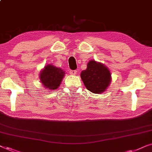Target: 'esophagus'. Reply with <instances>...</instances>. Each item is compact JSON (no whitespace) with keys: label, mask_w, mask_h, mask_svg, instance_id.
<instances>
[{"label":"esophagus","mask_w":152,"mask_h":152,"mask_svg":"<svg viewBox=\"0 0 152 152\" xmlns=\"http://www.w3.org/2000/svg\"><path fill=\"white\" fill-rule=\"evenodd\" d=\"M69 72H70V75H75L77 73V70H70Z\"/></svg>","instance_id":"esophagus-1"}]
</instances>
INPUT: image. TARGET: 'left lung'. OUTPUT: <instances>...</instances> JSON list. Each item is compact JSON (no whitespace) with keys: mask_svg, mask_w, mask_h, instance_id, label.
<instances>
[{"mask_svg":"<svg viewBox=\"0 0 152 152\" xmlns=\"http://www.w3.org/2000/svg\"><path fill=\"white\" fill-rule=\"evenodd\" d=\"M80 76L86 88L96 94L104 92L111 80L109 68L95 60L88 62L86 69L82 70Z\"/></svg>","mask_w":152,"mask_h":152,"instance_id":"8db88e82","label":"left lung"}]
</instances>
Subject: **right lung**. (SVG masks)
Instances as JSON below:
<instances>
[{
    "label": "right lung",
    "mask_w": 152,
    "mask_h": 152,
    "mask_svg": "<svg viewBox=\"0 0 152 152\" xmlns=\"http://www.w3.org/2000/svg\"><path fill=\"white\" fill-rule=\"evenodd\" d=\"M65 72L60 68L55 66L46 65L39 74V79L45 88L50 90H55L59 86L63 80Z\"/></svg>",
    "instance_id": "obj_1"
}]
</instances>
